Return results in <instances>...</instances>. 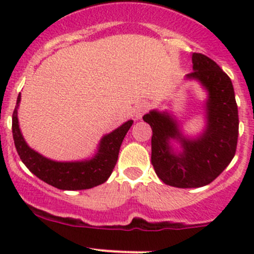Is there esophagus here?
I'll return each mask as SVG.
<instances>
[{
	"label": "esophagus",
	"mask_w": 254,
	"mask_h": 254,
	"mask_svg": "<svg viewBox=\"0 0 254 254\" xmlns=\"http://www.w3.org/2000/svg\"><path fill=\"white\" fill-rule=\"evenodd\" d=\"M148 108H150V106H148L147 102H141V103H139L136 106V109H135V117H136L137 119H140V118L148 111Z\"/></svg>",
	"instance_id": "34e87169"
}]
</instances>
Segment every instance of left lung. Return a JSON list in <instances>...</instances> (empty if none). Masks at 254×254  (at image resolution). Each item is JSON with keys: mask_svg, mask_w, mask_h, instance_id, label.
Wrapping results in <instances>:
<instances>
[{"mask_svg": "<svg viewBox=\"0 0 254 254\" xmlns=\"http://www.w3.org/2000/svg\"><path fill=\"white\" fill-rule=\"evenodd\" d=\"M193 72L207 91L206 127L200 136L189 139L182 134L177 120L168 113L151 111L142 119L152 129L151 163L163 183L177 188H199L211 183L229 166L236 153L238 109L229 76L214 60L203 54L191 56ZM170 139L181 143L182 153H175Z\"/></svg>", "mask_w": 254, "mask_h": 254, "instance_id": "obj_1", "label": "left lung"}]
</instances>
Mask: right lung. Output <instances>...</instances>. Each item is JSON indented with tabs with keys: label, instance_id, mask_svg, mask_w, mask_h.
<instances>
[{
	"label": "right lung",
	"instance_id": "right-lung-1",
	"mask_svg": "<svg viewBox=\"0 0 254 254\" xmlns=\"http://www.w3.org/2000/svg\"><path fill=\"white\" fill-rule=\"evenodd\" d=\"M20 102V93L17 98V106L12 115V132L14 146L25 167L45 183L61 190H81L89 189L104 183L112 175L118 161L120 146L125 135L132 125V120L102 137L98 152L93 158L77 162H58L49 160L27 145L18 124L17 111Z\"/></svg>",
	"mask_w": 254,
	"mask_h": 254
}]
</instances>
